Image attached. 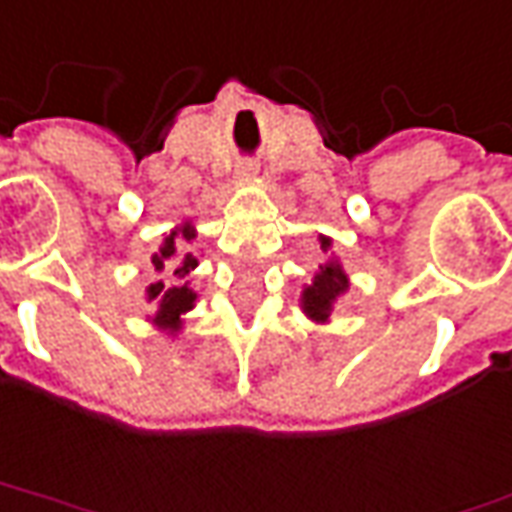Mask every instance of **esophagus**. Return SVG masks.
<instances>
[{"label": "esophagus", "instance_id": "obj_1", "mask_svg": "<svg viewBox=\"0 0 512 512\" xmlns=\"http://www.w3.org/2000/svg\"><path fill=\"white\" fill-rule=\"evenodd\" d=\"M250 171H253V168H250V166H242V174H250Z\"/></svg>", "mask_w": 512, "mask_h": 512}]
</instances>
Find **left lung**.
Returning a JSON list of instances; mask_svg holds the SVG:
<instances>
[{"label":"left lung","mask_w":512,"mask_h":512,"mask_svg":"<svg viewBox=\"0 0 512 512\" xmlns=\"http://www.w3.org/2000/svg\"><path fill=\"white\" fill-rule=\"evenodd\" d=\"M329 248V239H321V250ZM346 276L344 270H341V264L329 262L321 267V273H315V281H312L310 287L304 290V312L312 315L315 321H327L329 310H332V304H335V298L346 293Z\"/></svg>","instance_id":"8db88e82"}]
</instances>
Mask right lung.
I'll list each match as a JSON object with an SVG mask.
<instances>
[{"instance_id":"add662e5","label":"right lung","mask_w":512,"mask_h":512,"mask_svg":"<svg viewBox=\"0 0 512 512\" xmlns=\"http://www.w3.org/2000/svg\"><path fill=\"white\" fill-rule=\"evenodd\" d=\"M191 239H194V231L185 225L180 231L168 233L160 253H154L152 256V264L157 273H160L168 262L171 264L174 279H177L171 287H168L166 281H154L152 287L146 290V293H149V301L157 304V315H154L157 327L168 329V332H177V329H180V315L191 310V307H194V298H197V293L188 290V284H183L185 276L197 267L194 253L185 250V242H191Z\"/></svg>"}]
</instances>
